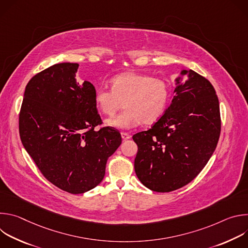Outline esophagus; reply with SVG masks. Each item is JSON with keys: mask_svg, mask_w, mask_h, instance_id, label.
Returning a JSON list of instances; mask_svg holds the SVG:
<instances>
[{"mask_svg": "<svg viewBox=\"0 0 248 248\" xmlns=\"http://www.w3.org/2000/svg\"><path fill=\"white\" fill-rule=\"evenodd\" d=\"M122 134V138L124 139V140H127V139H129L131 136L128 134V133H126V132H122L121 133Z\"/></svg>", "mask_w": 248, "mask_h": 248, "instance_id": "34e87169", "label": "esophagus"}]
</instances>
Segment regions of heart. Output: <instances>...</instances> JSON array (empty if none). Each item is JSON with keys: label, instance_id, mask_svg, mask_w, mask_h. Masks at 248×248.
<instances>
[{"label": "heart", "instance_id": "1", "mask_svg": "<svg viewBox=\"0 0 248 248\" xmlns=\"http://www.w3.org/2000/svg\"><path fill=\"white\" fill-rule=\"evenodd\" d=\"M170 101V87L160 78L128 72L111 80V90L99 88L95 93L97 108L106 116L115 115L124 102V111L106 121L109 126L130 129L143 122L156 123L165 113Z\"/></svg>", "mask_w": 248, "mask_h": 248}]
</instances>
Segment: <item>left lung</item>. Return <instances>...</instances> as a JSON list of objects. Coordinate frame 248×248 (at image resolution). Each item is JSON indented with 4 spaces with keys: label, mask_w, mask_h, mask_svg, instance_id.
I'll return each mask as SVG.
<instances>
[{
    "label": "left lung",
    "mask_w": 248,
    "mask_h": 248,
    "mask_svg": "<svg viewBox=\"0 0 248 248\" xmlns=\"http://www.w3.org/2000/svg\"><path fill=\"white\" fill-rule=\"evenodd\" d=\"M174 81V96L164 115L150 129L132 136L138 146L135 173L157 192L194 180L213 155L221 132L219 100L210 81L192 69H183Z\"/></svg>",
    "instance_id": "1"
}]
</instances>
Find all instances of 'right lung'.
Returning <instances> with one entry per match:
<instances>
[{
    "label": "right lung",
    "instance_id": "1",
    "mask_svg": "<svg viewBox=\"0 0 248 248\" xmlns=\"http://www.w3.org/2000/svg\"><path fill=\"white\" fill-rule=\"evenodd\" d=\"M78 63H56L27 83L19 113L21 142L45 178L59 188L84 193L104 179L121 133L102 124L95 87L77 82Z\"/></svg>",
    "mask_w": 248,
    "mask_h": 248
}]
</instances>
